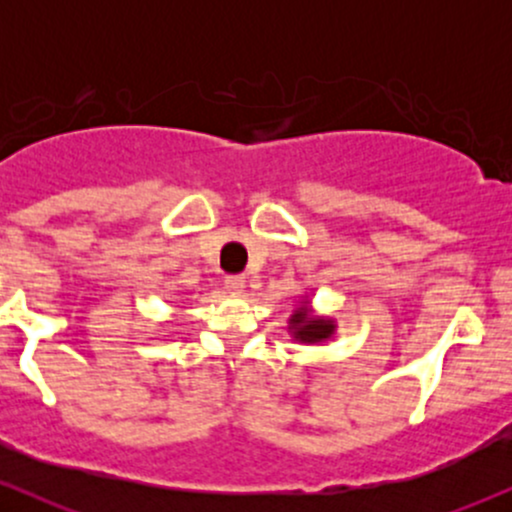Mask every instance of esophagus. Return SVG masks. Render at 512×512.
<instances>
[{"mask_svg": "<svg viewBox=\"0 0 512 512\" xmlns=\"http://www.w3.org/2000/svg\"><path fill=\"white\" fill-rule=\"evenodd\" d=\"M245 289V276L243 274H233V276H226V291L233 293V296H238V293H243Z\"/></svg>", "mask_w": 512, "mask_h": 512, "instance_id": "esophagus-1", "label": "esophagus"}]
</instances>
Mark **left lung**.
Masks as SVG:
<instances>
[{
    "label": "left lung",
    "mask_w": 512,
    "mask_h": 512,
    "mask_svg": "<svg viewBox=\"0 0 512 512\" xmlns=\"http://www.w3.org/2000/svg\"><path fill=\"white\" fill-rule=\"evenodd\" d=\"M289 334L298 344H325L337 334V320L330 315H317L308 296H301L289 317Z\"/></svg>",
    "instance_id": "1"
}]
</instances>
